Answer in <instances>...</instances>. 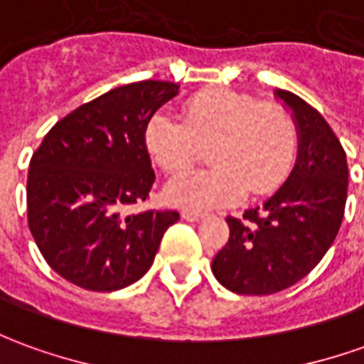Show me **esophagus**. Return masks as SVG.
Listing matches in <instances>:
<instances>
[{
    "mask_svg": "<svg viewBox=\"0 0 364 364\" xmlns=\"http://www.w3.org/2000/svg\"><path fill=\"white\" fill-rule=\"evenodd\" d=\"M181 217L185 219V221H191V223H195V221H201L205 215L199 213V211H183Z\"/></svg>",
    "mask_w": 364,
    "mask_h": 364,
    "instance_id": "esophagus-1",
    "label": "esophagus"
}]
</instances>
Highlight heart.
Segmentation results:
<instances>
[{
	"label": "heart",
	"instance_id": "1",
	"mask_svg": "<svg viewBox=\"0 0 364 364\" xmlns=\"http://www.w3.org/2000/svg\"><path fill=\"white\" fill-rule=\"evenodd\" d=\"M145 147L167 173L187 169L209 147L207 171L177 175L165 185V199L187 211L235 205L245 191L273 193L285 181L296 157V129L277 103L233 89H207L185 101L183 121L153 113L143 127Z\"/></svg>",
	"mask_w": 364,
	"mask_h": 364
}]
</instances>
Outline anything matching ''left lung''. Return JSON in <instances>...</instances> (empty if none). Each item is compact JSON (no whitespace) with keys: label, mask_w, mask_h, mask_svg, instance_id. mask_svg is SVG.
Instances as JSON below:
<instances>
[{"label":"left lung","mask_w":364,"mask_h":364,"mask_svg":"<svg viewBox=\"0 0 364 364\" xmlns=\"http://www.w3.org/2000/svg\"><path fill=\"white\" fill-rule=\"evenodd\" d=\"M275 97L296 127V161L287 181L243 219L227 217L229 241L213 259L215 279L237 295H273L299 283L325 257L343 223L347 155L317 109L291 91Z\"/></svg>","instance_id":"1"}]
</instances>
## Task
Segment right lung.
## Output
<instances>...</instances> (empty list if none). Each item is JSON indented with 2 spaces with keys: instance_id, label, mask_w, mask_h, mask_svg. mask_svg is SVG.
<instances>
[{
  "instance_id": "1",
  "label": "right lung",
  "mask_w": 364,
  "mask_h": 364,
  "mask_svg": "<svg viewBox=\"0 0 364 364\" xmlns=\"http://www.w3.org/2000/svg\"><path fill=\"white\" fill-rule=\"evenodd\" d=\"M179 93L171 81H137L58 121L33 153L27 223L58 275L87 291H119L149 271L177 211L121 213L155 181L143 127Z\"/></svg>"
}]
</instances>
